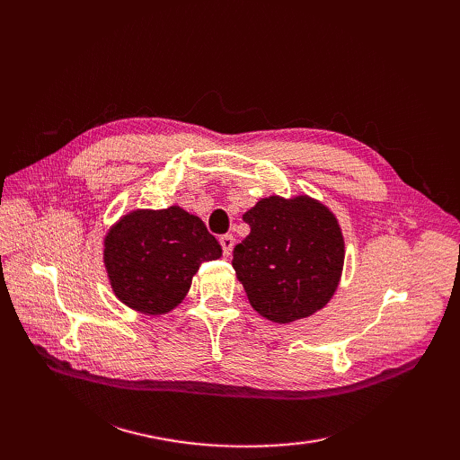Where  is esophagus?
<instances>
[{
  "mask_svg": "<svg viewBox=\"0 0 460 460\" xmlns=\"http://www.w3.org/2000/svg\"><path fill=\"white\" fill-rule=\"evenodd\" d=\"M220 245H222V253L228 257L232 253V249H234V235L232 234L220 235Z\"/></svg>",
  "mask_w": 460,
  "mask_h": 460,
  "instance_id": "obj_1",
  "label": "esophagus"
}]
</instances>
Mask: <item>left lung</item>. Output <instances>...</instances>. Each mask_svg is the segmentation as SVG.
<instances>
[{
	"label": "left lung",
	"mask_w": 460,
	"mask_h": 460,
	"mask_svg": "<svg viewBox=\"0 0 460 460\" xmlns=\"http://www.w3.org/2000/svg\"><path fill=\"white\" fill-rule=\"evenodd\" d=\"M252 228L232 267L252 307L272 323L311 316L333 296L343 269L336 217L307 196L261 199L243 215Z\"/></svg>",
	"instance_id": "left-lung-1"
}]
</instances>
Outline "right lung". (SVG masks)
<instances>
[{"mask_svg":"<svg viewBox=\"0 0 460 460\" xmlns=\"http://www.w3.org/2000/svg\"><path fill=\"white\" fill-rule=\"evenodd\" d=\"M222 249L203 220L180 207L134 211L105 238V267L115 296L130 309L163 314L188 294L201 262Z\"/></svg>","mask_w":460,"mask_h":460,"instance_id":"add662e5","label":"right lung"}]
</instances>
